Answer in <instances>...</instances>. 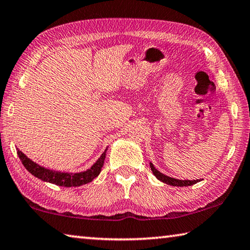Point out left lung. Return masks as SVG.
I'll list each match as a JSON object with an SVG mask.
<instances>
[{
	"mask_svg": "<svg viewBox=\"0 0 250 250\" xmlns=\"http://www.w3.org/2000/svg\"><path fill=\"white\" fill-rule=\"evenodd\" d=\"M150 167H151V171L153 172V174L156 177H158V180L162 181L163 183H167V184L172 185V186H189V185L196 184L197 182H200V180H194V181L185 180V181H182V180L173 179V177H170V176H167V175L162 174V173L156 170V168L154 167V166L152 163H150Z\"/></svg>",
	"mask_w": 250,
	"mask_h": 250,
	"instance_id": "obj_1",
	"label": "left lung"
}]
</instances>
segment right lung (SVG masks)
<instances>
[{"label": "right lung", "instance_id": "add662e5", "mask_svg": "<svg viewBox=\"0 0 250 250\" xmlns=\"http://www.w3.org/2000/svg\"><path fill=\"white\" fill-rule=\"evenodd\" d=\"M19 158L22 161L23 166L25 168L32 173L34 176L39 177L42 181L49 182V183L56 184L58 186H66V188H70V186H80L83 184H87L91 182L99 175L101 171V167L104 166V161L105 158V150L103 154H101L98 161L92 166L89 170L80 172V173H62V172H56L48 170L43 167L39 166L35 162H33L32 160H29L23 152L18 150Z\"/></svg>", "mask_w": 250, "mask_h": 250}]
</instances>
